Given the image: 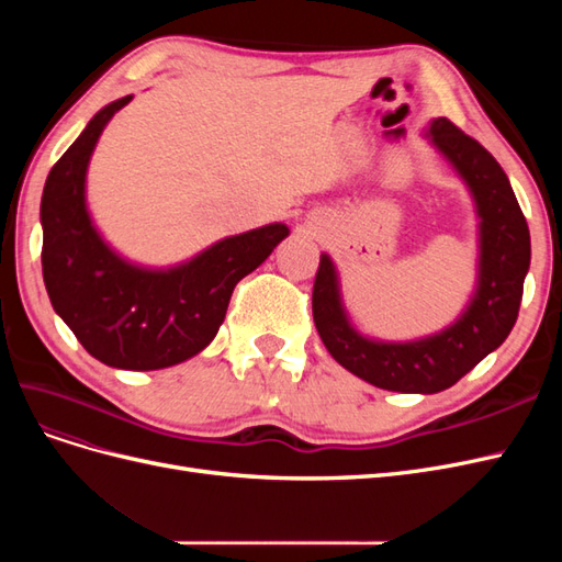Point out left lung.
Wrapping results in <instances>:
<instances>
[{"label":"left lung","mask_w":562,"mask_h":562,"mask_svg":"<svg viewBox=\"0 0 562 562\" xmlns=\"http://www.w3.org/2000/svg\"><path fill=\"white\" fill-rule=\"evenodd\" d=\"M429 135L467 180L481 215L479 288L467 312L417 342H372L349 326L328 255H321L312 293L316 330L333 359L356 378L401 394L443 391L495 351L518 318L530 269V229L497 159L446 116L434 119Z\"/></svg>","instance_id":"left-lung-1"}]
</instances>
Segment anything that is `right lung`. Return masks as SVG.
Wrapping results in <instances>:
<instances>
[{"mask_svg": "<svg viewBox=\"0 0 562 562\" xmlns=\"http://www.w3.org/2000/svg\"><path fill=\"white\" fill-rule=\"evenodd\" d=\"M131 95L100 110L54 164L42 194V274L56 314L93 359L122 370H161L211 345L234 285L285 236L281 223L217 241L166 271L133 267L100 239L83 182L91 151Z\"/></svg>", "mask_w": 562, "mask_h": 562, "instance_id": "obj_1", "label": "right lung"}]
</instances>
